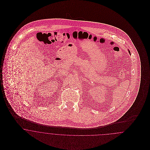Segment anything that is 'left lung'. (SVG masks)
Masks as SVG:
<instances>
[{
	"mask_svg": "<svg viewBox=\"0 0 150 150\" xmlns=\"http://www.w3.org/2000/svg\"><path fill=\"white\" fill-rule=\"evenodd\" d=\"M129 53H130V51H129Z\"/></svg>",
	"mask_w": 150,
	"mask_h": 150,
	"instance_id": "1",
	"label": "left lung"
}]
</instances>
